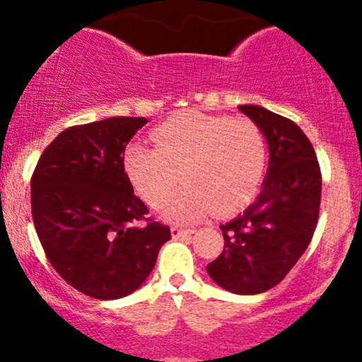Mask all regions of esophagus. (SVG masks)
<instances>
[{
    "mask_svg": "<svg viewBox=\"0 0 362 362\" xmlns=\"http://www.w3.org/2000/svg\"><path fill=\"white\" fill-rule=\"evenodd\" d=\"M192 233H194V229H184L178 228V226H173V228H171V236H173L175 240L184 238V236H191Z\"/></svg>",
    "mask_w": 362,
    "mask_h": 362,
    "instance_id": "obj_1",
    "label": "esophagus"
}]
</instances>
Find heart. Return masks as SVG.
Here are the masks:
<instances>
[{
    "label": "heart",
    "mask_w": 362,
    "mask_h": 362,
    "mask_svg": "<svg viewBox=\"0 0 362 362\" xmlns=\"http://www.w3.org/2000/svg\"><path fill=\"white\" fill-rule=\"evenodd\" d=\"M151 138L156 148L141 144L126 148L124 171L152 208L166 203L182 177L185 187L166 208L170 221L194 222L214 210L221 215L240 210L264 175V133L245 117L187 112L160 124Z\"/></svg>",
    "instance_id": "obj_1"
}]
</instances>
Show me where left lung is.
Returning a JSON list of instances; mask_svg holds the SVG:
<instances>
[{"instance_id": "obj_1", "label": "left lung", "mask_w": 362, "mask_h": 362, "mask_svg": "<svg viewBox=\"0 0 362 362\" xmlns=\"http://www.w3.org/2000/svg\"><path fill=\"white\" fill-rule=\"evenodd\" d=\"M240 110L268 140V175L257 202L221 226L224 250L206 269L229 293L259 294L282 282L312 242L322 175L313 145L298 124L255 105Z\"/></svg>"}]
</instances>
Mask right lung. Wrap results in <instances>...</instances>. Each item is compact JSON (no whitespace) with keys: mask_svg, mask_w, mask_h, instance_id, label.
<instances>
[{"mask_svg":"<svg viewBox=\"0 0 362 362\" xmlns=\"http://www.w3.org/2000/svg\"><path fill=\"white\" fill-rule=\"evenodd\" d=\"M144 117H110L64 129L40 156L31 177V211L52 268L96 299L134 293L171 238L147 217L124 171L126 145ZM144 220L145 226H136Z\"/></svg>","mask_w":362,"mask_h":362,"instance_id":"right-lung-1","label":"right lung"}]
</instances>
